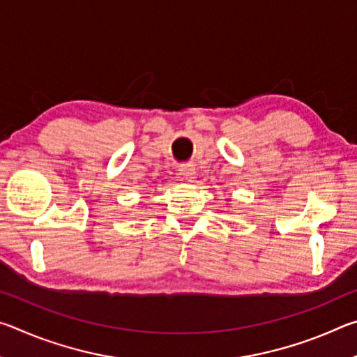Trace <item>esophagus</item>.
I'll use <instances>...</instances> for the list:
<instances>
[{
    "label": "esophagus",
    "instance_id": "obj_1",
    "mask_svg": "<svg viewBox=\"0 0 357 357\" xmlns=\"http://www.w3.org/2000/svg\"><path fill=\"white\" fill-rule=\"evenodd\" d=\"M179 173L183 174V176L185 178V181H192L195 179V176H197V172H195V167L193 165H183L179 168Z\"/></svg>",
    "mask_w": 357,
    "mask_h": 357
}]
</instances>
